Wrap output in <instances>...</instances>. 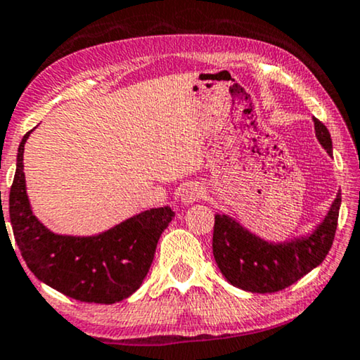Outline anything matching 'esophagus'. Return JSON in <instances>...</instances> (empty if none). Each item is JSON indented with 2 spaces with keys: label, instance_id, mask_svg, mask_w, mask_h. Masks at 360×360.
Instances as JSON below:
<instances>
[{
  "label": "esophagus",
  "instance_id": "34e87169",
  "mask_svg": "<svg viewBox=\"0 0 360 360\" xmlns=\"http://www.w3.org/2000/svg\"><path fill=\"white\" fill-rule=\"evenodd\" d=\"M203 195H205L203 186L198 184H188L184 190H181V203L191 205L195 203V201L203 198Z\"/></svg>",
  "mask_w": 360,
  "mask_h": 360
}]
</instances>
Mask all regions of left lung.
Returning a JSON list of instances; mask_svg holds the SVG:
<instances>
[{
    "mask_svg": "<svg viewBox=\"0 0 360 360\" xmlns=\"http://www.w3.org/2000/svg\"><path fill=\"white\" fill-rule=\"evenodd\" d=\"M318 141L333 155L328 127L313 117ZM341 193L333 201L323 223L307 238L272 244L250 234L238 221L214 214L213 255L226 280L252 293H274L298 282L326 259L338 228Z\"/></svg>",
    "mask_w": 360,
    "mask_h": 360,
    "instance_id": "1",
    "label": "left lung"
}]
</instances>
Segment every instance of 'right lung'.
I'll use <instances>...</instances> for the list:
<instances>
[{"mask_svg": "<svg viewBox=\"0 0 360 360\" xmlns=\"http://www.w3.org/2000/svg\"><path fill=\"white\" fill-rule=\"evenodd\" d=\"M29 134L19 144L9 191L14 240L29 270L49 287L85 303L111 304L131 297L149 272L160 234L175 213L170 206L147 210L91 238L51 233L32 214L26 195L22 154Z\"/></svg>", "mask_w": 360, "mask_h": 360, "instance_id": "right-lung-1", "label": "right lung"}]
</instances>
